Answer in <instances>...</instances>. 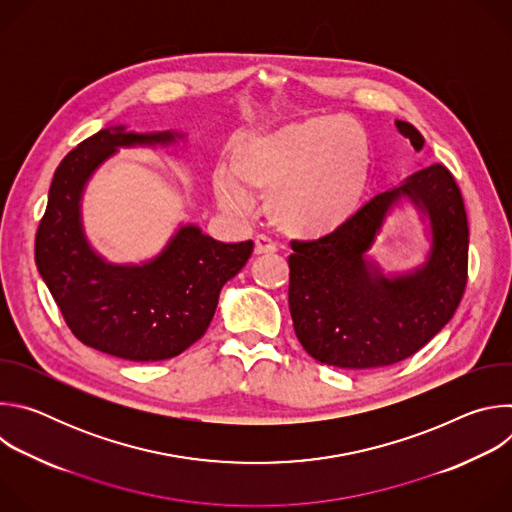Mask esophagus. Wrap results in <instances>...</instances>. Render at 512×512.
Returning a JSON list of instances; mask_svg holds the SVG:
<instances>
[{"label": "esophagus", "instance_id": "obj_1", "mask_svg": "<svg viewBox=\"0 0 512 512\" xmlns=\"http://www.w3.org/2000/svg\"><path fill=\"white\" fill-rule=\"evenodd\" d=\"M275 251H277V245L271 239H267L263 235H259L255 239V255H265V253H275Z\"/></svg>", "mask_w": 512, "mask_h": 512}]
</instances>
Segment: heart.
Masks as SVG:
<instances>
[{
  "mask_svg": "<svg viewBox=\"0 0 512 512\" xmlns=\"http://www.w3.org/2000/svg\"><path fill=\"white\" fill-rule=\"evenodd\" d=\"M231 168L214 174L223 208L247 214L251 194L267 196L279 231L316 239L344 227L358 210L371 178V148L356 123L320 115L245 137Z\"/></svg>",
  "mask_w": 512,
  "mask_h": 512,
  "instance_id": "obj_1",
  "label": "heart"
}]
</instances>
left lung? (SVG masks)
I'll use <instances>...</instances> for the list:
<instances>
[{
	"mask_svg": "<svg viewBox=\"0 0 512 512\" xmlns=\"http://www.w3.org/2000/svg\"><path fill=\"white\" fill-rule=\"evenodd\" d=\"M415 152L423 135L395 121ZM407 197L430 221V251L413 272L385 276L366 257L388 212ZM289 312L306 352L338 369H377L409 358L454 316L468 279V218L442 164L411 174L364 204L338 231L291 241Z\"/></svg>",
	"mask_w": 512,
	"mask_h": 512,
	"instance_id": "8db88e82",
	"label": "left lung"
}]
</instances>
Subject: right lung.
Listing matches in <instances>:
<instances>
[{
	"label": "right lung",
	"instance_id": "right-lung-1",
	"mask_svg": "<svg viewBox=\"0 0 512 512\" xmlns=\"http://www.w3.org/2000/svg\"><path fill=\"white\" fill-rule=\"evenodd\" d=\"M182 133H135L123 125L81 141L56 168L36 233V265L66 326L105 354L154 362L178 356L206 332L223 285L253 253V241L221 243L182 225L160 255L117 265L87 241L81 200L89 178L119 148L170 145Z\"/></svg>",
	"mask_w": 512,
	"mask_h": 512
}]
</instances>
